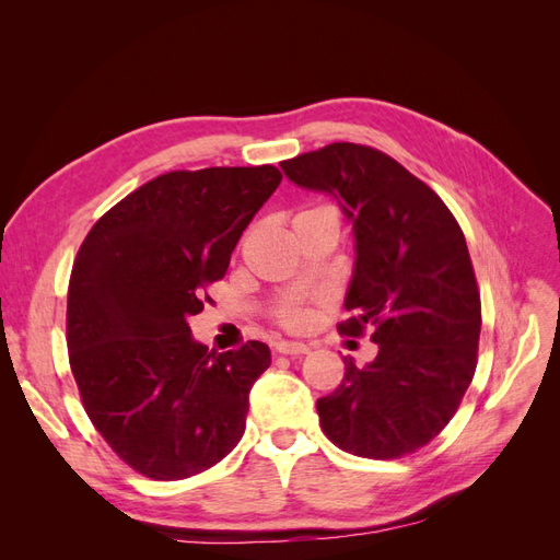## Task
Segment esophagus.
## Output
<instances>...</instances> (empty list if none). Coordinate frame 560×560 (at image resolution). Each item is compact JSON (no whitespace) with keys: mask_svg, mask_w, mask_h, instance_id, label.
<instances>
[{"mask_svg":"<svg viewBox=\"0 0 560 560\" xmlns=\"http://www.w3.org/2000/svg\"><path fill=\"white\" fill-rule=\"evenodd\" d=\"M276 350H278L280 354H306V352H308V346L296 343V341H278V343H276Z\"/></svg>","mask_w":560,"mask_h":560,"instance_id":"34e87169","label":"esophagus"}]
</instances>
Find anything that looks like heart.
<instances>
[{"instance_id": "heart-1", "label": "heart", "mask_w": 560, "mask_h": 560, "mask_svg": "<svg viewBox=\"0 0 560 560\" xmlns=\"http://www.w3.org/2000/svg\"><path fill=\"white\" fill-rule=\"evenodd\" d=\"M315 210H327V208H315ZM306 212H311V210H306ZM306 319H308L306 311H301L296 306H290V308L280 311V322H282L284 327H290V329L303 327V325H306Z\"/></svg>"}]
</instances>
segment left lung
Listing matches in <instances>:
<instances>
[{
	"mask_svg": "<svg viewBox=\"0 0 560 560\" xmlns=\"http://www.w3.org/2000/svg\"><path fill=\"white\" fill-rule=\"evenodd\" d=\"M282 171L343 202L354 231L346 336L378 343L376 360H346L341 385L317 399L319 428L338 448L395 460L442 432L477 369L481 296L460 224L425 182L383 151L334 142Z\"/></svg>",
	"mask_w": 560,
	"mask_h": 560,
	"instance_id": "1",
	"label": "left lung"
}]
</instances>
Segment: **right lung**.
<instances>
[{
  "label": "right lung",
  "mask_w": 560,
  "mask_h": 560,
  "mask_svg": "<svg viewBox=\"0 0 560 560\" xmlns=\"http://www.w3.org/2000/svg\"><path fill=\"white\" fill-rule=\"evenodd\" d=\"M276 165L173 171L97 219L67 290V350L79 397L109 448L142 477L189 479L245 432L261 341L210 352L189 317L212 301L231 252L278 189Z\"/></svg>",
  "instance_id": "1"
}]
</instances>
